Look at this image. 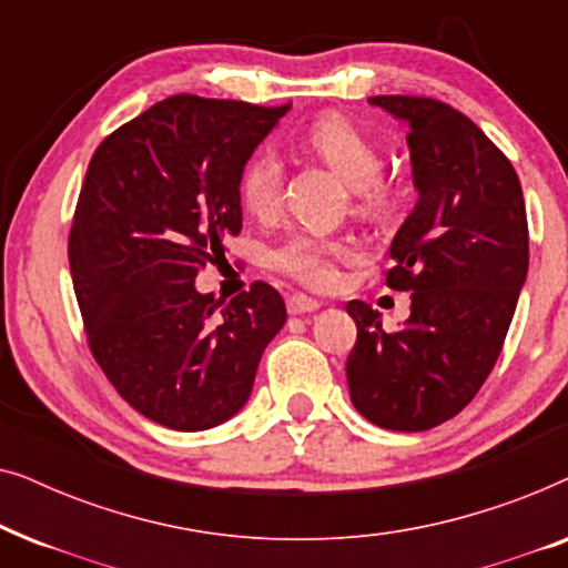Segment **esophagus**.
Masks as SVG:
<instances>
[{"label": "esophagus", "instance_id": "34e87169", "mask_svg": "<svg viewBox=\"0 0 568 568\" xmlns=\"http://www.w3.org/2000/svg\"><path fill=\"white\" fill-rule=\"evenodd\" d=\"M286 310H290V315L315 313V310H321V302L307 297V294H292V297L286 300Z\"/></svg>", "mask_w": 568, "mask_h": 568}]
</instances>
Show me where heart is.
Masks as SVG:
<instances>
[{
    "mask_svg": "<svg viewBox=\"0 0 568 568\" xmlns=\"http://www.w3.org/2000/svg\"><path fill=\"white\" fill-rule=\"evenodd\" d=\"M302 142L310 152L328 162L352 189L359 191L364 206L377 209L385 204L387 191L385 183L379 181L383 154H379L375 139L359 123L338 113L321 115L310 123ZM240 199L247 212L255 216H271L276 212L278 201H282V165L274 154L258 152L247 160L243 175H240ZM352 245L346 240L300 232L271 253V263L286 276L297 278L313 290H328L338 282V263L352 258Z\"/></svg>",
    "mask_w": 568,
    "mask_h": 568,
    "instance_id": "1",
    "label": "heart"
}]
</instances>
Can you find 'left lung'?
I'll use <instances>...</instances> for the list:
<instances>
[{"label":"left lung","instance_id":"left-lung-1","mask_svg":"<svg viewBox=\"0 0 568 568\" xmlns=\"http://www.w3.org/2000/svg\"><path fill=\"white\" fill-rule=\"evenodd\" d=\"M369 103L408 129L418 201L393 237L387 286L410 292V317L387 333L377 310L348 302L346 379L367 422L424 432L460 414L499 359L527 278L525 199L511 162L468 115L432 98Z\"/></svg>","mask_w":568,"mask_h":568}]
</instances>
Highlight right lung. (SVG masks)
I'll return each instance as SVG.
<instances>
[{"mask_svg":"<svg viewBox=\"0 0 568 568\" xmlns=\"http://www.w3.org/2000/svg\"><path fill=\"white\" fill-rule=\"evenodd\" d=\"M286 111L173 95L90 160L69 232L90 352L121 398L168 429L235 416L286 323L282 294L263 282L230 302L196 290L240 235V175Z\"/></svg>","mask_w":568,"mask_h":568,"instance_id":"right-lung-1","label":"right lung"}]
</instances>
